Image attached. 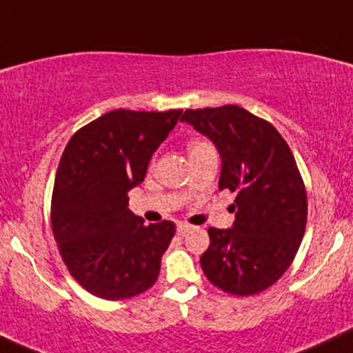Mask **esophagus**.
<instances>
[{"label": "esophagus", "instance_id": "esophagus-1", "mask_svg": "<svg viewBox=\"0 0 353 353\" xmlns=\"http://www.w3.org/2000/svg\"><path fill=\"white\" fill-rule=\"evenodd\" d=\"M191 229H193V225H190V223H184V222L177 223V232H179V234L190 232Z\"/></svg>", "mask_w": 353, "mask_h": 353}]
</instances>
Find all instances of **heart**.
Here are the masks:
<instances>
[{
    "instance_id": "obj_1",
    "label": "heart",
    "mask_w": 353,
    "mask_h": 353,
    "mask_svg": "<svg viewBox=\"0 0 353 353\" xmlns=\"http://www.w3.org/2000/svg\"><path fill=\"white\" fill-rule=\"evenodd\" d=\"M206 148H212V145L205 140H193L188 145V152H190V154H194V152L199 150H206Z\"/></svg>"
}]
</instances>
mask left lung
<instances>
[{
  "label": "left lung",
  "mask_w": 353,
  "mask_h": 353,
  "mask_svg": "<svg viewBox=\"0 0 353 353\" xmlns=\"http://www.w3.org/2000/svg\"><path fill=\"white\" fill-rule=\"evenodd\" d=\"M181 121L212 140L220 191L236 194L232 229H208L203 272L223 292L259 294L287 272L305 232L307 194L294 155L273 124L239 105L188 109Z\"/></svg>",
  "instance_id": "8db88e82"
}]
</instances>
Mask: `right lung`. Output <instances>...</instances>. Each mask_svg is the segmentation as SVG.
<instances>
[{
  "instance_id": "add662e5",
  "label": "right lung",
  "mask_w": 353,
  "mask_h": 353,
  "mask_svg": "<svg viewBox=\"0 0 353 353\" xmlns=\"http://www.w3.org/2000/svg\"><path fill=\"white\" fill-rule=\"evenodd\" d=\"M183 110L105 112L71 137L51 201V225L68 272L105 301L130 299L159 279L176 225L128 208V191L143 183L157 148Z\"/></svg>"
}]
</instances>
